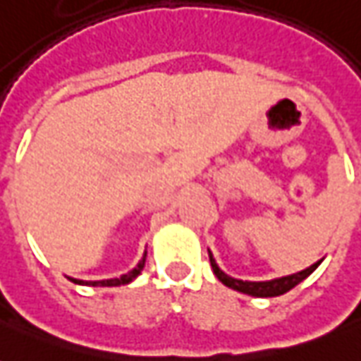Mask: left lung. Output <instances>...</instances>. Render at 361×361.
I'll list each match as a JSON object with an SVG mask.
<instances>
[{
	"label": "left lung",
	"instance_id": "1",
	"mask_svg": "<svg viewBox=\"0 0 361 361\" xmlns=\"http://www.w3.org/2000/svg\"><path fill=\"white\" fill-rule=\"evenodd\" d=\"M209 259H211V267L212 271H214V274H216V279H219L224 286L232 288V290H238V292H242V294L255 295V298H274V295L286 294L288 290H292L294 286H298L302 280L307 279L311 272L315 271V269L323 263V259H319L317 263H313V265L307 267V269H303V271L294 272V274H286V276H279V279L272 280H242L234 279V276H230V274H226V272L222 271L219 267V263L212 257L211 251H209Z\"/></svg>",
	"mask_w": 361,
	"mask_h": 361
}]
</instances>
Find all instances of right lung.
<instances>
[{
  "label": "right lung",
  "mask_w": 361,
  "mask_h": 361,
  "mask_svg": "<svg viewBox=\"0 0 361 361\" xmlns=\"http://www.w3.org/2000/svg\"><path fill=\"white\" fill-rule=\"evenodd\" d=\"M145 261H147V251L142 253L141 261L137 263L135 269H131V271L126 272V274H121V276H118V279L79 280V279H71V276H67V279L71 280V282H75V284H81V286H121V284H129L131 280H135L139 274H141V271L145 269Z\"/></svg>",
  "instance_id": "add662e5"
}]
</instances>
